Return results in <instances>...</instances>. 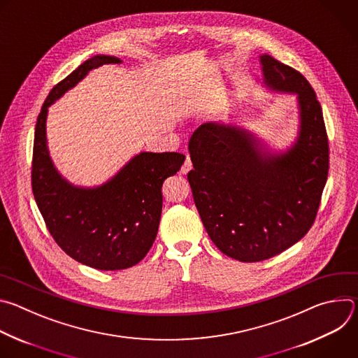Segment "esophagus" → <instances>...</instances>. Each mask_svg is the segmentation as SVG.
<instances>
[{
    "mask_svg": "<svg viewBox=\"0 0 358 358\" xmlns=\"http://www.w3.org/2000/svg\"><path fill=\"white\" fill-rule=\"evenodd\" d=\"M191 169H192V164H191L189 157L187 156V159H185V162H184V164H182V167H181V173H182V174H187Z\"/></svg>",
    "mask_w": 358,
    "mask_h": 358,
    "instance_id": "1",
    "label": "esophagus"
}]
</instances>
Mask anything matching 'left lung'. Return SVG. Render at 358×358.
Here are the masks:
<instances>
[{
  "label": "left lung",
  "mask_w": 358,
  "mask_h": 358,
  "mask_svg": "<svg viewBox=\"0 0 358 358\" xmlns=\"http://www.w3.org/2000/svg\"><path fill=\"white\" fill-rule=\"evenodd\" d=\"M264 86L296 94L299 130L285 151L232 123H203L188 143V182L211 241L227 257L259 262L312 228L329 174V140L316 93L306 78L259 55Z\"/></svg>",
  "instance_id": "left-lung-1"
}]
</instances>
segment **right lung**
I'll return each instance as SVG.
<instances>
[{
  "instance_id": "1",
  "label": "right lung",
  "mask_w": 358,
  "mask_h": 358,
  "mask_svg": "<svg viewBox=\"0 0 358 358\" xmlns=\"http://www.w3.org/2000/svg\"><path fill=\"white\" fill-rule=\"evenodd\" d=\"M122 64L110 55L85 61L49 92L35 126L32 192L49 234L71 258L99 271H120L138 264L159 231L167 177L185 156L141 151L110 180L96 187L69 182L49 156L48 108L101 65Z\"/></svg>"
}]
</instances>
